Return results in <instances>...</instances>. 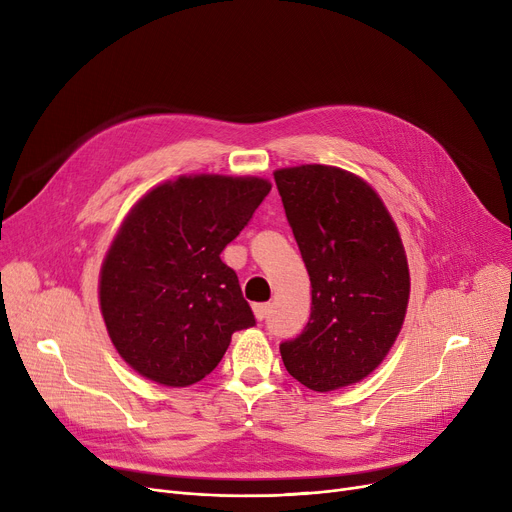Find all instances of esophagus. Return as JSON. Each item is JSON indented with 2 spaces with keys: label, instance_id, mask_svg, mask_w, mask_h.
Masks as SVG:
<instances>
[{
  "label": "esophagus",
  "instance_id": "1",
  "mask_svg": "<svg viewBox=\"0 0 512 512\" xmlns=\"http://www.w3.org/2000/svg\"><path fill=\"white\" fill-rule=\"evenodd\" d=\"M253 311H255V317L257 321H263L267 317V313H270V305L267 303H259V305H253Z\"/></svg>",
  "mask_w": 512,
  "mask_h": 512
}]
</instances>
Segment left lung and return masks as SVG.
<instances>
[{"label":"left lung","mask_w":512,"mask_h":512,"mask_svg":"<svg viewBox=\"0 0 512 512\" xmlns=\"http://www.w3.org/2000/svg\"><path fill=\"white\" fill-rule=\"evenodd\" d=\"M311 280L305 330L280 344L286 371L315 392L351 386L392 348L409 305V265L378 193L334 166L274 172Z\"/></svg>","instance_id":"8db88e82"}]
</instances>
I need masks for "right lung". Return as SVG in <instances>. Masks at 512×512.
Listing matches in <instances>:
<instances>
[{
    "label": "right lung",
    "instance_id": "add662e5",
    "mask_svg": "<svg viewBox=\"0 0 512 512\" xmlns=\"http://www.w3.org/2000/svg\"><path fill=\"white\" fill-rule=\"evenodd\" d=\"M270 191L263 178L180 176L130 209L101 265L99 305L116 351L143 378L197 384L232 334L255 326L220 253Z\"/></svg>",
    "mask_w": 512,
    "mask_h": 512
}]
</instances>
